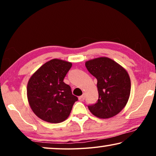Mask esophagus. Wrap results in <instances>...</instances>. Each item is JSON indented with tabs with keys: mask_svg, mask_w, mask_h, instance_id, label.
I'll use <instances>...</instances> for the list:
<instances>
[{
	"mask_svg": "<svg viewBox=\"0 0 156 156\" xmlns=\"http://www.w3.org/2000/svg\"><path fill=\"white\" fill-rule=\"evenodd\" d=\"M84 99H85V95L84 94L80 96V97H79V100H80V101H84Z\"/></svg>",
	"mask_w": 156,
	"mask_h": 156,
	"instance_id": "1",
	"label": "esophagus"
}]
</instances>
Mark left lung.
I'll return each instance as SVG.
<instances>
[{
	"instance_id": "1",
	"label": "left lung",
	"mask_w": 156,
	"mask_h": 156,
	"mask_svg": "<svg viewBox=\"0 0 156 156\" xmlns=\"http://www.w3.org/2000/svg\"><path fill=\"white\" fill-rule=\"evenodd\" d=\"M97 80L99 99L89 105L91 114L101 119L118 114L126 105L131 92V80L124 68L108 57H99L85 63Z\"/></svg>"
}]
</instances>
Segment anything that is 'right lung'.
<instances>
[{
    "instance_id": "1",
    "label": "right lung",
    "mask_w": 156,
    "mask_h": 156,
    "mask_svg": "<svg viewBox=\"0 0 156 156\" xmlns=\"http://www.w3.org/2000/svg\"><path fill=\"white\" fill-rule=\"evenodd\" d=\"M72 63L51 59L41 66L28 81L27 99L35 114L49 123L62 122L69 116L78 100L71 87L63 82Z\"/></svg>"
}]
</instances>
